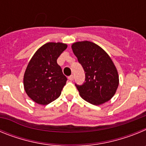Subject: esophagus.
I'll return each mask as SVG.
<instances>
[{
  "mask_svg": "<svg viewBox=\"0 0 146 146\" xmlns=\"http://www.w3.org/2000/svg\"><path fill=\"white\" fill-rule=\"evenodd\" d=\"M68 78H69V80L72 81V80H74V75H71V76H69V77H68Z\"/></svg>",
  "mask_w": 146,
  "mask_h": 146,
  "instance_id": "esophagus-1",
  "label": "esophagus"
}]
</instances>
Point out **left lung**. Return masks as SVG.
<instances>
[{
	"label": "left lung",
	"mask_w": 146,
	"mask_h": 146,
	"mask_svg": "<svg viewBox=\"0 0 146 146\" xmlns=\"http://www.w3.org/2000/svg\"><path fill=\"white\" fill-rule=\"evenodd\" d=\"M72 49L86 74V82L75 84L81 97L94 105L113 98L119 84L116 67L102 47L88 41L72 44Z\"/></svg>",
	"instance_id": "obj_1"
}]
</instances>
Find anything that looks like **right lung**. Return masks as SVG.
I'll use <instances>...</instances> for the list:
<instances>
[{"instance_id":"right-lung-1","label":"right lung","mask_w":146,"mask_h":146,"mask_svg":"<svg viewBox=\"0 0 146 146\" xmlns=\"http://www.w3.org/2000/svg\"><path fill=\"white\" fill-rule=\"evenodd\" d=\"M66 44L48 42L37 50L25 69L23 85L27 95L38 104L46 105L60 96L67 78L57 59Z\"/></svg>"}]
</instances>
